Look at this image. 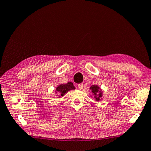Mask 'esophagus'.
<instances>
[{
    "label": "esophagus",
    "mask_w": 151,
    "mask_h": 151,
    "mask_svg": "<svg viewBox=\"0 0 151 151\" xmlns=\"http://www.w3.org/2000/svg\"><path fill=\"white\" fill-rule=\"evenodd\" d=\"M83 87H84V84H83L82 83H81V84H78V88L80 89H83Z\"/></svg>",
    "instance_id": "34e87169"
}]
</instances>
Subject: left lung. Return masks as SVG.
<instances>
[{"label": "left lung", "instance_id": "obj_1", "mask_svg": "<svg viewBox=\"0 0 151 151\" xmlns=\"http://www.w3.org/2000/svg\"><path fill=\"white\" fill-rule=\"evenodd\" d=\"M90 89L91 90V91L93 93H94V95L96 96H97L98 97H96V100L97 101H99L100 100V98L102 97V93H101V91H99V95H97V96H96V95L97 94V93L99 92V87L97 86H92L91 87V88H90Z\"/></svg>", "mask_w": 151, "mask_h": 151}]
</instances>
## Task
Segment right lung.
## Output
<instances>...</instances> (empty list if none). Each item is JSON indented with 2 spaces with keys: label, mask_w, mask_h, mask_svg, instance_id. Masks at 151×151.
<instances>
[{
  "label": "right lung",
  "mask_w": 151,
  "mask_h": 151,
  "mask_svg": "<svg viewBox=\"0 0 151 151\" xmlns=\"http://www.w3.org/2000/svg\"><path fill=\"white\" fill-rule=\"evenodd\" d=\"M75 86H73L72 82H68L66 84H61L56 88L57 91L59 93L61 96H63L65 94L67 91H69L71 89H75Z\"/></svg>",
  "instance_id": "1"
}]
</instances>
